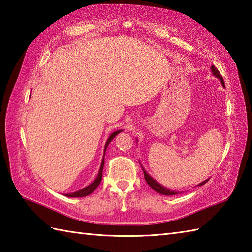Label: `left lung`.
I'll list each match as a JSON object with an SVG mask.
<instances>
[{"instance_id": "1", "label": "left lung", "mask_w": 252, "mask_h": 252, "mask_svg": "<svg viewBox=\"0 0 252 252\" xmlns=\"http://www.w3.org/2000/svg\"><path fill=\"white\" fill-rule=\"evenodd\" d=\"M211 70H212V73L215 74V76L217 77V78H219L221 80V82H222V85H224V87H225V83H224V80H223V77L221 76V73L219 72V70L218 69L215 67V66H212L211 67ZM143 169V172H144V178H145V181L147 182V184L152 187V189L155 190V191H157V192H159V194H161V195H167V196H171V195H176V194H179L178 191H173V190H170V189H165V187H163V186H161L160 185L159 183H157L156 181H155L152 176H149L148 175V173L146 172L145 170H144V168H142ZM208 182V180H206V181H203L202 183H200L199 184V186L200 185H203L205 183H207Z\"/></svg>"}]
</instances>
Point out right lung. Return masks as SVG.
I'll use <instances>...</instances> for the list:
<instances>
[{
	"instance_id": "add662e5",
	"label": "right lung",
	"mask_w": 252,
	"mask_h": 252,
	"mask_svg": "<svg viewBox=\"0 0 252 252\" xmlns=\"http://www.w3.org/2000/svg\"><path fill=\"white\" fill-rule=\"evenodd\" d=\"M120 132H121V130H120V131L114 132V133H112V134L109 136L108 140H107L106 145H105V151H104V158H105V153H106L107 146L109 145V143H110L112 140H114V138L116 137V135L119 134ZM104 158H103V160H101V164H100V169H99V172H98L97 178L95 179V181L93 182V183L90 184V185L87 186V187H84V189H81V190L76 191V192H71V194H67V195H66L67 197H85V196H88V195H90V194H92V192H93L96 189H97V186L100 184L101 178H103V168H104V162H105V161H104Z\"/></svg>"
}]
</instances>
